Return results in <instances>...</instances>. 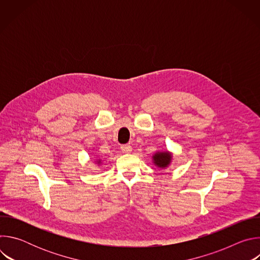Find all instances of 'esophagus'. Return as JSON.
<instances>
[{"mask_svg": "<svg viewBox=\"0 0 260 260\" xmlns=\"http://www.w3.org/2000/svg\"><path fill=\"white\" fill-rule=\"evenodd\" d=\"M120 148H121V151H122L123 153H129V152L132 151V146L128 145V144L122 145Z\"/></svg>", "mask_w": 260, "mask_h": 260, "instance_id": "34e87169", "label": "esophagus"}]
</instances>
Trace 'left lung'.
Masks as SVG:
<instances>
[{"label":"left lung","instance_id":"obj_1","mask_svg":"<svg viewBox=\"0 0 260 260\" xmlns=\"http://www.w3.org/2000/svg\"><path fill=\"white\" fill-rule=\"evenodd\" d=\"M171 158H172V155L169 153V152H160V153H156L154 156H153V159H154V164L159 167V168H166L170 165L171 162Z\"/></svg>","mask_w":260,"mask_h":260}]
</instances>
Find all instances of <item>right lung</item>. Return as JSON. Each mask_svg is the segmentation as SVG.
<instances>
[{
    "mask_svg": "<svg viewBox=\"0 0 260 260\" xmlns=\"http://www.w3.org/2000/svg\"><path fill=\"white\" fill-rule=\"evenodd\" d=\"M99 162H100V161H99Z\"/></svg>",
    "mask_w": 260,
    "mask_h": 260,
    "instance_id": "1",
    "label": "right lung"
}]
</instances>
